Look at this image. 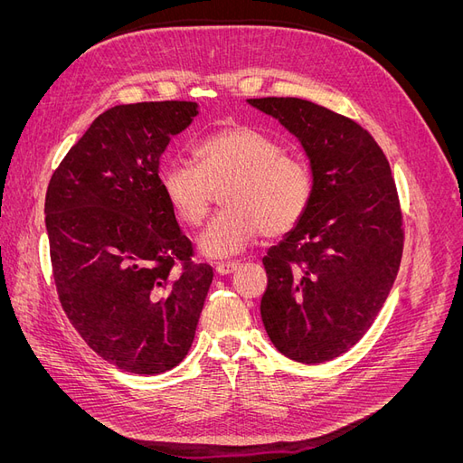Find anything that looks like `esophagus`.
Listing matches in <instances>:
<instances>
[{
  "label": "esophagus",
  "instance_id": "esophagus-1",
  "mask_svg": "<svg viewBox=\"0 0 463 463\" xmlns=\"http://www.w3.org/2000/svg\"><path fill=\"white\" fill-rule=\"evenodd\" d=\"M237 269H240V262H237V260H232V262H216V272H218L220 276L232 274V272H235Z\"/></svg>",
  "mask_w": 463,
  "mask_h": 463
}]
</instances>
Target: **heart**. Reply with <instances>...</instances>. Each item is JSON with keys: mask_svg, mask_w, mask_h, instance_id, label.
<instances>
[{"mask_svg": "<svg viewBox=\"0 0 463 463\" xmlns=\"http://www.w3.org/2000/svg\"><path fill=\"white\" fill-rule=\"evenodd\" d=\"M197 165L174 160L162 172V191L181 222L199 226L213 187L226 184L222 206L199 235L204 257L226 259L243 250L259 233L279 237L301 222L311 203L309 170L282 152L276 141L250 125H230L199 143Z\"/></svg>", "mask_w": 463, "mask_h": 463, "instance_id": "1", "label": "heart"}]
</instances>
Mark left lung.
<instances>
[{
  "instance_id": "1",
  "label": "left lung",
  "mask_w": 463,
  "mask_h": 463,
  "mask_svg": "<svg viewBox=\"0 0 463 463\" xmlns=\"http://www.w3.org/2000/svg\"><path fill=\"white\" fill-rule=\"evenodd\" d=\"M298 138L313 193L301 222L262 259L266 334L279 354L315 365L354 347L398 276L403 232L396 184L374 138L301 98H249Z\"/></svg>"
}]
</instances>
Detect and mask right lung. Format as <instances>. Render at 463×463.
Instances as JSON below:
<instances>
[{
    "instance_id": "right-lung-1",
    "label": "right lung",
    "mask_w": 463,
    "mask_h": 463,
    "mask_svg": "<svg viewBox=\"0 0 463 463\" xmlns=\"http://www.w3.org/2000/svg\"><path fill=\"white\" fill-rule=\"evenodd\" d=\"M197 116V102L109 108L48 185L46 232L63 311L98 355L128 373L160 374L184 361L213 284V266L189 260L191 241L158 175L170 138Z\"/></svg>"
}]
</instances>
